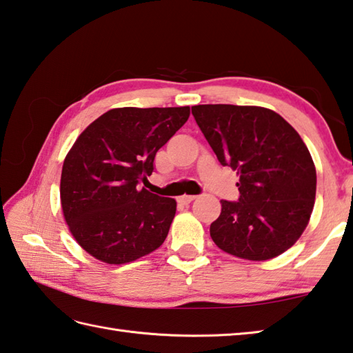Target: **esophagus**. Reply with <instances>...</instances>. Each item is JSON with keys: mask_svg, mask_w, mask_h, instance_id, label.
I'll list each match as a JSON object with an SVG mask.
<instances>
[{"mask_svg": "<svg viewBox=\"0 0 353 353\" xmlns=\"http://www.w3.org/2000/svg\"><path fill=\"white\" fill-rule=\"evenodd\" d=\"M192 200H196V196H182V197H179V202L183 203V205L191 203Z\"/></svg>", "mask_w": 353, "mask_h": 353, "instance_id": "34e87169", "label": "esophagus"}]
</instances>
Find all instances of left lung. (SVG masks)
Instances as JSON below:
<instances>
[{
	"instance_id": "left-lung-1",
	"label": "left lung",
	"mask_w": 353,
	"mask_h": 353,
	"mask_svg": "<svg viewBox=\"0 0 353 353\" xmlns=\"http://www.w3.org/2000/svg\"><path fill=\"white\" fill-rule=\"evenodd\" d=\"M192 116L223 167L239 174V202L222 200L210 234L220 250L261 261L288 251L309 223L316 171L300 134L272 110L206 103Z\"/></svg>"
}]
</instances>
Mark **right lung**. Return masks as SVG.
<instances>
[{
	"label": "right lung",
	"instance_id": "obj_1",
	"mask_svg": "<svg viewBox=\"0 0 353 353\" xmlns=\"http://www.w3.org/2000/svg\"><path fill=\"white\" fill-rule=\"evenodd\" d=\"M190 117V107L108 110L65 156L61 205L72 236L94 259L123 265L156 251L168 236L176 200L139 183Z\"/></svg>",
	"mask_w": 353,
	"mask_h": 353
}]
</instances>
